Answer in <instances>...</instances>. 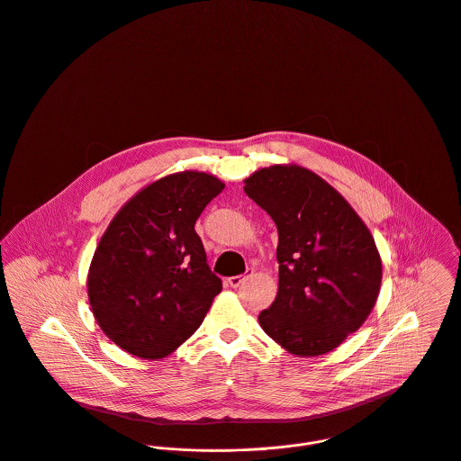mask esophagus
<instances>
[{
    "mask_svg": "<svg viewBox=\"0 0 461 461\" xmlns=\"http://www.w3.org/2000/svg\"><path fill=\"white\" fill-rule=\"evenodd\" d=\"M247 279V276H236V277H229L227 281H225V285L229 286V288H238L243 281Z\"/></svg>",
    "mask_w": 461,
    "mask_h": 461,
    "instance_id": "1",
    "label": "esophagus"
}]
</instances>
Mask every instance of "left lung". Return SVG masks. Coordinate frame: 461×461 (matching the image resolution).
<instances>
[{"label":"left lung","mask_w":461,"mask_h":461,"mask_svg":"<svg viewBox=\"0 0 461 461\" xmlns=\"http://www.w3.org/2000/svg\"><path fill=\"white\" fill-rule=\"evenodd\" d=\"M243 182L279 232V288L259 314L263 330L299 357L334 350L379 297L383 265L368 227L329 182L299 164L261 167Z\"/></svg>","instance_id":"left-lung-1"}]
</instances>
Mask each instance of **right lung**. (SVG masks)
Returning <instances> with one entry per match:
<instances>
[{
	"instance_id": "right-lung-1",
	"label": "right lung",
	"mask_w": 461,
	"mask_h": 461,
	"mask_svg": "<svg viewBox=\"0 0 461 461\" xmlns=\"http://www.w3.org/2000/svg\"><path fill=\"white\" fill-rule=\"evenodd\" d=\"M223 187L205 171L160 176L116 212L100 238L87 272L89 304L125 352L155 361L169 356L221 292L194 221Z\"/></svg>"
}]
</instances>
